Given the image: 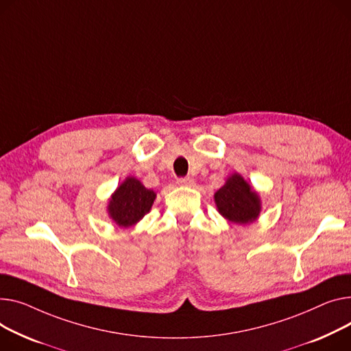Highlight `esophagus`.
I'll list each match as a JSON object with an SVG mask.
<instances>
[{
	"mask_svg": "<svg viewBox=\"0 0 351 351\" xmlns=\"http://www.w3.org/2000/svg\"><path fill=\"white\" fill-rule=\"evenodd\" d=\"M179 186H184V188H193L195 180L192 178H180L178 179Z\"/></svg>",
	"mask_w": 351,
	"mask_h": 351,
	"instance_id": "34e87169",
	"label": "esophagus"
}]
</instances>
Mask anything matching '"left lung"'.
<instances>
[{"instance_id": "left-lung-1", "label": "left lung", "mask_w": 351, "mask_h": 351, "mask_svg": "<svg viewBox=\"0 0 351 351\" xmlns=\"http://www.w3.org/2000/svg\"><path fill=\"white\" fill-rule=\"evenodd\" d=\"M215 203L220 216L240 226L258 220L263 210L260 193L237 172L231 173L215 193Z\"/></svg>"}]
</instances>
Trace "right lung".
Instances as JSON below:
<instances>
[{"label": "right lung", "mask_w": 351, "mask_h": 351, "mask_svg": "<svg viewBox=\"0 0 351 351\" xmlns=\"http://www.w3.org/2000/svg\"><path fill=\"white\" fill-rule=\"evenodd\" d=\"M155 199L156 193L147 189L141 180L127 176L110 196L107 215L120 228H128L151 212Z\"/></svg>", "instance_id": "obj_1"}]
</instances>
